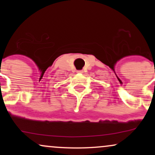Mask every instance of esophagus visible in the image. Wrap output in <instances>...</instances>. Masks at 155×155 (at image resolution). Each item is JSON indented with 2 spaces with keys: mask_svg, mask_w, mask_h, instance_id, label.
I'll return each mask as SVG.
<instances>
[{
  "mask_svg": "<svg viewBox=\"0 0 155 155\" xmlns=\"http://www.w3.org/2000/svg\"><path fill=\"white\" fill-rule=\"evenodd\" d=\"M77 73H79V74H82V73H83V71H81V70H79V71H77Z\"/></svg>",
  "mask_w": 155,
  "mask_h": 155,
  "instance_id": "34e87169",
  "label": "esophagus"
}]
</instances>
